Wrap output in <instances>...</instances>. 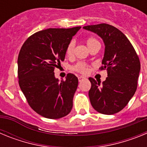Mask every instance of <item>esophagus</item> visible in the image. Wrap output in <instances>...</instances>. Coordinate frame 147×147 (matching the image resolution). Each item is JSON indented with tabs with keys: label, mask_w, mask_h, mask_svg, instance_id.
Here are the masks:
<instances>
[{
	"label": "esophagus",
	"mask_w": 147,
	"mask_h": 147,
	"mask_svg": "<svg viewBox=\"0 0 147 147\" xmlns=\"http://www.w3.org/2000/svg\"><path fill=\"white\" fill-rule=\"evenodd\" d=\"M85 79H86V77H85V76H80L78 77V80H79V81L80 82L82 81L83 80H85Z\"/></svg>",
	"instance_id": "esophagus-1"
}]
</instances>
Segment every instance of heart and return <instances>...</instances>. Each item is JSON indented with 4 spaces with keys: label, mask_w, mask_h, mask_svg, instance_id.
Here are the masks:
<instances>
[{
    "label": "heart",
    "mask_w": 147,
    "mask_h": 147,
    "mask_svg": "<svg viewBox=\"0 0 147 147\" xmlns=\"http://www.w3.org/2000/svg\"><path fill=\"white\" fill-rule=\"evenodd\" d=\"M86 44L88 45V47L89 49H91L93 46L96 45H98V40L95 37H88L86 40ZM75 48V41L74 40H71L69 43L67 44V47H66L65 54L67 57H72L74 54V51ZM73 70H74L75 71H77L81 74H86L88 73V70H89V67L87 64L84 63V62H78L73 67Z\"/></svg>",
    "instance_id": "heart-1"
}]
</instances>
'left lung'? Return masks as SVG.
I'll use <instances>...</instances> for the list:
<instances>
[{"label":"left lung","instance_id":"1","mask_svg":"<svg viewBox=\"0 0 147 147\" xmlns=\"http://www.w3.org/2000/svg\"><path fill=\"white\" fill-rule=\"evenodd\" d=\"M83 28L98 34L105 45L101 70H107V77L102 83L89 78L90 103L100 113H119L136 91L141 70L139 58L129 40L117 28L101 23Z\"/></svg>","mask_w":147,"mask_h":147}]
</instances>
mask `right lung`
<instances>
[{"mask_svg": "<svg viewBox=\"0 0 147 147\" xmlns=\"http://www.w3.org/2000/svg\"><path fill=\"white\" fill-rule=\"evenodd\" d=\"M81 28H48L30 36L22 45L18 59L19 85L37 113L51 119L71 112L78 79L68 74L59 81L54 68L64 61L67 44Z\"/></svg>", "mask_w": 147, "mask_h": 147, "instance_id": "add662e5", "label": "right lung"}]
</instances>
